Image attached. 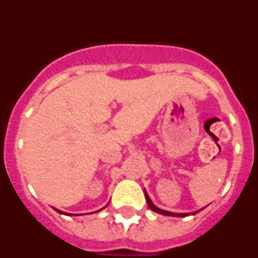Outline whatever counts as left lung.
I'll list each match as a JSON object with an SVG mask.
<instances>
[{"label": "left lung", "instance_id": "8db88e82", "mask_svg": "<svg viewBox=\"0 0 258 258\" xmlns=\"http://www.w3.org/2000/svg\"><path fill=\"white\" fill-rule=\"evenodd\" d=\"M145 198H146V202H147V204H149L150 209L154 212H156V213L164 214V216H173V217H186V216H188V214H190V213H173V212H168V211H164V209L157 208L154 203L151 202V199H150V197H149V194H147V191L146 190H145ZM197 213L198 212H192L191 214H197Z\"/></svg>", "mask_w": 258, "mask_h": 258}]
</instances>
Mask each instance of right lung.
I'll return each instance as SVG.
<instances>
[{
  "mask_svg": "<svg viewBox=\"0 0 258 258\" xmlns=\"http://www.w3.org/2000/svg\"><path fill=\"white\" fill-rule=\"evenodd\" d=\"M102 209H103V208H102ZM102 209H99V211H102ZM99 211H97V212H99ZM56 212H59V213H61V214H67V213H64V212L59 211V209H56Z\"/></svg>",
  "mask_w": 258,
  "mask_h": 258,
  "instance_id": "obj_1",
  "label": "right lung"
}]
</instances>
